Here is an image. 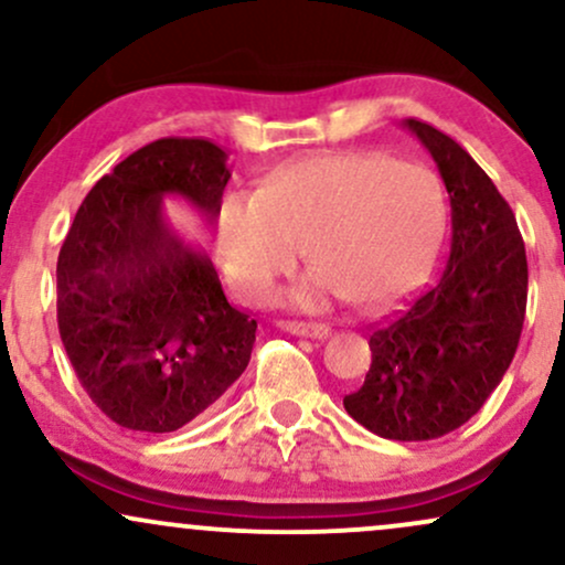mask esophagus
Returning a JSON list of instances; mask_svg holds the SVG:
<instances>
[{
	"mask_svg": "<svg viewBox=\"0 0 565 565\" xmlns=\"http://www.w3.org/2000/svg\"><path fill=\"white\" fill-rule=\"evenodd\" d=\"M278 327L284 329V332L289 334H297V337H310V340H327L329 334H332V329L327 327V323H305V321H281Z\"/></svg>",
	"mask_w": 565,
	"mask_h": 565,
	"instance_id": "esophagus-1",
	"label": "esophagus"
}]
</instances>
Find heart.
Returning a JSON list of instances; mask_svg holds the SVG:
<instances>
[{
	"label": "heart",
	"mask_w": 565,
	"mask_h": 565,
	"mask_svg": "<svg viewBox=\"0 0 565 565\" xmlns=\"http://www.w3.org/2000/svg\"><path fill=\"white\" fill-rule=\"evenodd\" d=\"M444 191L427 167L380 151L323 153L276 172L257 191H233L220 246L238 287L274 295L308 246L316 265L289 291L300 308L350 297L382 308L401 295L436 244Z\"/></svg>",
	"instance_id": "obj_1"
}]
</instances>
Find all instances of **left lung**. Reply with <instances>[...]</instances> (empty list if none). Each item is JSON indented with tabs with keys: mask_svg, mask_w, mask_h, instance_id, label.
<instances>
[{
	"mask_svg": "<svg viewBox=\"0 0 565 565\" xmlns=\"http://www.w3.org/2000/svg\"><path fill=\"white\" fill-rule=\"evenodd\" d=\"M404 127L430 151L451 204L444 274L369 337L372 366L345 412L393 440L457 430L510 369L526 316V246L510 204L476 159L427 121Z\"/></svg>",
	"mask_w": 565,
	"mask_h": 565,
	"instance_id": "8db88e82",
	"label": "left lung"
}]
</instances>
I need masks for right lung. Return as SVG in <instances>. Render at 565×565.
<instances>
[{
    "mask_svg": "<svg viewBox=\"0 0 565 565\" xmlns=\"http://www.w3.org/2000/svg\"><path fill=\"white\" fill-rule=\"evenodd\" d=\"M228 180L217 142L153 140L97 180L63 242V348L89 398L127 430H178L249 364L257 321L164 212V199L180 196L212 223Z\"/></svg>",
    "mask_w": 565,
    "mask_h": 565,
    "instance_id": "add662e5",
    "label": "right lung"
}]
</instances>
